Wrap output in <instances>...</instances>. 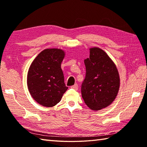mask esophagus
Wrapping results in <instances>:
<instances>
[{"label":"esophagus","mask_w":147,"mask_h":147,"mask_svg":"<svg viewBox=\"0 0 147 147\" xmlns=\"http://www.w3.org/2000/svg\"><path fill=\"white\" fill-rule=\"evenodd\" d=\"M78 84H74V85H73V86H72L71 87V88H72V89H73L74 90H75V91H77L78 90Z\"/></svg>","instance_id":"1"}]
</instances>
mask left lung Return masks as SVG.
Returning a JSON list of instances; mask_svg holds the SVG:
<instances>
[{
	"instance_id": "obj_1",
	"label": "left lung",
	"mask_w": 147,
	"mask_h": 147,
	"mask_svg": "<svg viewBox=\"0 0 147 147\" xmlns=\"http://www.w3.org/2000/svg\"><path fill=\"white\" fill-rule=\"evenodd\" d=\"M86 77L82 84V96L92 110H100L113 102L117 95L120 78L115 64L103 50L90 49L84 59Z\"/></svg>"
}]
</instances>
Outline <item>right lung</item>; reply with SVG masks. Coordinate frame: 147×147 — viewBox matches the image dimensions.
I'll return each instance as SVG.
<instances>
[{"label":"right lung","mask_w":147,"mask_h":147,"mask_svg":"<svg viewBox=\"0 0 147 147\" xmlns=\"http://www.w3.org/2000/svg\"><path fill=\"white\" fill-rule=\"evenodd\" d=\"M64 57L61 49H45L30 67L27 86L32 97L40 105L49 108L55 106L68 89L61 68Z\"/></svg>","instance_id":"right-lung-1"}]
</instances>
